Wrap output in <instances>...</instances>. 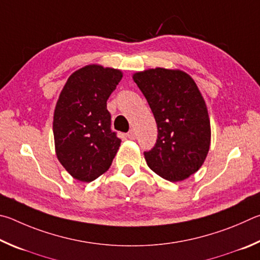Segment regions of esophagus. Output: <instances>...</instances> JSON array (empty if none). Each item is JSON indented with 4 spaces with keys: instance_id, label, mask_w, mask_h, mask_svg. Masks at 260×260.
<instances>
[{
    "instance_id": "1",
    "label": "esophagus",
    "mask_w": 260,
    "mask_h": 260,
    "mask_svg": "<svg viewBox=\"0 0 260 260\" xmlns=\"http://www.w3.org/2000/svg\"><path fill=\"white\" fill-rule=\"evenodd\" d=\"M127 137L130 139H136V131L134 129H131L129 133H127Z\"/></svg>"
}]
</instances>
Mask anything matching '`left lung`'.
Returning a JSON list of instances; mask_svg holds the SVG:
<instances>
[{
  "instance_id": "left-lung-1",
  "label": "left lung",
  "mask_w": 260,
  "mask_h": 260,
  "mask_svg": "<svg viewBox=\"0 0 260 260\" xmlns=\"http://www.w3.org/2000/svg\"><path fill=\"white\" fill-rule=\"evenodd\" d=\"M157 125L156 144L144 152L147 166L169 181L197 172L210 147V120L197 83L179 70L153 68L134 74Z\"/></svg>"
}]
</instances>
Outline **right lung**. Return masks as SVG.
Returning <instances> with one entry per match:
<instances>
[{
	"label": "right lung",
	"mask_w": 260,
	"mask_h": 260,
	"mask_svg": "<svg viewBox=\"0 0 260 260\" xmlns=\"http://www.w3.org/2000/svg\"><path fill=\"white\" fill-rule=\"evenodd\" d=\"M122 72L88 65L68 77L53 114L59 162L80 181H92L111 167L121 139L111 129L107 99Z\"/></svg>",
	"instance_id": "add662e5"
}]
</instances>
